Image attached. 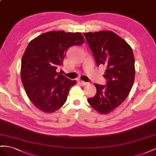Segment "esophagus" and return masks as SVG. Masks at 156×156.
Segmentation results:
<instances>
[{
	"mask_svg": "<svg viewBox=\"0 0 156 156\" xmlns=\"http://www.w3.org/2000/svg\"><path fill=\"white\" fill-rule=\"evenodd\" d=\"M80 83H81V85H83V86H84V85H87V84H88V83H87V82H84V81H81V82H80Z\"/></svg>",
	"mask_w": 156,
	"mask_h": 156,
	"instance_id": "34e87169",
	"label": "esophagus"
}]
</instances>
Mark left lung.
I'll use <instances>...</instances> for the list:
<instances>
[{"label": "left lung", "mask_w": 156, "mask_h": 156, "mask_svg": "<svg viewBox=\"0 0 156 156\" xmlns=\"http://www.w3.org/2000/svg\"><path fill=\"white\" fill-rule=\"evenodd\" d=\"M98 66L106 67L105 85L95 83L96 94L87 101L101 114L119 107L127 97L135 79V58L127 42L112 31L83 33Z\"/></svg>", "instance_id": "1"}]
</instances>
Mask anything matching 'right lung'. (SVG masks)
Listing matches in <instances>:
<instances>
[{
  "instance_id": "1",
  "label": "right lung",
  "mask_w": 156,
  "mask_h": 156,
  "mask_svg": "<svg viewBox=\"0 0 156 156\" xmlns=\"http://www.w3.org/2000/svg\"><path fill=\"white\" fill-rule=\"evenodd\" d=\"M79 32L51 31L28 45L21 60V77L30 101L38 109L53 112L66 101L70 88L76 84L56 72L63 65L68 49L84 43Z\"/></svg>"
}]
</instances>
